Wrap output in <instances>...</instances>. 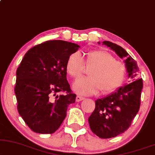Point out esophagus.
I'll return each mask as SVG.
<instances>
[{
    "instance_id": "esophagus-1",
    "label": "esophagus",
    "mask_w": 155,
    "mask_h": 155,
    "mask_svg": "<svg viewBox=\"0 0 155 155\" xmlns=\"http://www.w3.org/2000/svg\"><path fill=\"white\" fill-rule=\"evenodd\" d=\"M84 99V97H81V96H77L76 98V101L77 102H79V101H83Z\"/></svg>"
}]
</instances>
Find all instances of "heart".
Segmentation results:
<instances>
[{
  "label": "heart",
  "instance_id": "heart-1",
  "mask_svg": "<svg viewBox=\"0 0 155 155\" xmlns=\"http://www.w3.org/2000/svg\"><path fill=\"white\" fill-rule=\"evenodd\" d=\"M86 67H92L89 77L80 78L75 81L73 89L81 95L96 94L101 90L109 94L122 85L126 76V69L123 63L115 60L114 57L105 50L91 51L86 60L79 51L71 53L67 61V71L76 79L84 73Z\"/></svg>",
  "mask_w": 155,
  "mask_h": 155
}]
</instances>
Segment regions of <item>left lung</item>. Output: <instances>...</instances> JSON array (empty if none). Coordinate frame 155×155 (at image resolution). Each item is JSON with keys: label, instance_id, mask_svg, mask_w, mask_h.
<instances>
[{"label": "left lung", "instance_id": "left-lung-1", "mask_svg": "<svg viewBox=\"0 0 155 155\" xmlns=\"http://www.w3.org/2000/svg\"><path fill=\"white\" fill-rule=\"evenodd\" d=\"M103 44L115 51L120 58L127 57L125 67L133 81L113 94L95 101V110L88 117L90 128L100 138L106 139L124 133L131 125L140 109L143 82L141 78L138 79L137 62L123 47L109 41H104Z\"/></svg>", "mask_w": 155, "mask_h": 155}]
</instances>
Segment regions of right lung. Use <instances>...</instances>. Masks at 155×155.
<instances>
[{"mask_svg": "<svg viewBox=\"0 0 155 155\" xmlns=\"http://www.w3.org/2000/svg\"><path fill=\"white\" fill-rule=\"evenodd\" d=\"M79 45L49 40L29 49L17 71L18 110L33 132L52 134L60 127L69 104L75 103L67 79V61ZM65 92V95H56Z\"/></svg>", "mask_w": 155, "mask_h": 155, "instance_id": "1", "label": "right lung"}]
</instances>
